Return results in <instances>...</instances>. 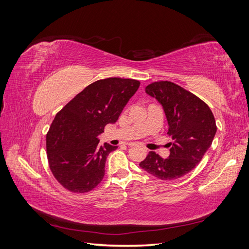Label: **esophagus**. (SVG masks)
Instances as JSON below:
<instances>
[{
  "label": "esophagus",
  "instance_id": "esophagus-1",
  "mask_svg": "<svg viewBox=\"0 0 249 249\" xmlns=\"http://www.w3.org/2000/svg\"><path fill=\"white\" fill-rule=\"evenodd\" d=\"M129 146H135V143H133V142H130L129 144H127Z\"/></svg>",
  "mask_w": 249,
  "mask_h": 249
}]
</instances>
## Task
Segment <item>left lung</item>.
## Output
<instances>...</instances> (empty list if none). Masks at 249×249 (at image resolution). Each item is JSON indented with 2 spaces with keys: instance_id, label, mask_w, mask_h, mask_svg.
Returning a JSON list of instances; mask_svg holds the SVG:
<instances>
[{
  "instance_id": "8db88e82",
  "label": "left lung",
  "mask_w": 249,
  "mask_h": 249,
  "mask_svg": "<svg viewBox=\"0 0 249 249\" xmlns=\"http://www.w3.org/2000/svg\"><path fill=\"white\" fill-rule=\"evenodd\" d=\"M145 92L164 109L168 122L170 155L163 159L149 152L139 166L162 180L182 178L201 161L217 131L212 111L199 97L169 81L154 82Z\"/></svg>"
}]
</instances>
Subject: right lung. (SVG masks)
Segmentation results:
<instances>
[{"mask_svg":"<svg viewBox=\"0 0 249 249\" xmlns=\"http://www.w3.org/2000/svg\"><path fill=\"white\" fill-rule=\"evenodd\" d=\"M139 85L133 79L95 81L57 113L47 134V156L53 176L66 190L85 193L102 182L107 157L117 146L100 145L97 136L116 123Z\"/></svg>","mask_w":249,"mask_h":249,"instance_id":"right-lung-1","label":"right lung"}]
</instances>
